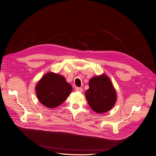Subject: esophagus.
Returning a JSON list of instances; mask_svg holds the SVG:
<instances>
[{
  "label": "esophagus",
  "instance_id": "34e87169",
  "mask_svg": "<svg viewBox=\"0 0 156 156\" xmlns=\"http://www.w3.org/2000/svg\"><path fill=\"white\" fill-rule=\"evenodd\" d=\"M76 90L77 91V92H79V93H82L83 89H82V88H81V87H76Z\"/></svg>",
  "mask_w": 156,
  "mask_h": 156
}]
</instances>
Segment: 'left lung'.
Masks as SVG:
<instances>
[{"label":"left lung","instance_id":"left-lung-1","mask_svg":"<svg viewBox=\"0 0 156 156\" xmlns=\"http://www.w3.org/2000/svg\"><path fill=\"white\" fill-rule=\"evenodd\" d=\"M89 86L85 94L90 108L101 114L110 110L116 102L117 94L108 76L101 74L92 77Z\"/></svg>","mask_w":156,"mask_h":156}]
</instances>
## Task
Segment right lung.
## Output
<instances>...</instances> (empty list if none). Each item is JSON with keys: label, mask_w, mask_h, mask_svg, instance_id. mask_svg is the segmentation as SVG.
<instances>
[{"label": "right lung", "mask_w": 156, "mask_h": 156, "mask_svg": "<svg viewBox=\"0 0 156 156\" xmlns=\"http://www.w3.org/2000/svg\"><path fill=\"white\" fill-rule=\"evenodd\" d=\"M35 90L41 104L51 109L64 102L72 91V87L63 76L50 72L38 82Z\"/></svg>", "instance_id": "right-lung-1"}]
</instances>
